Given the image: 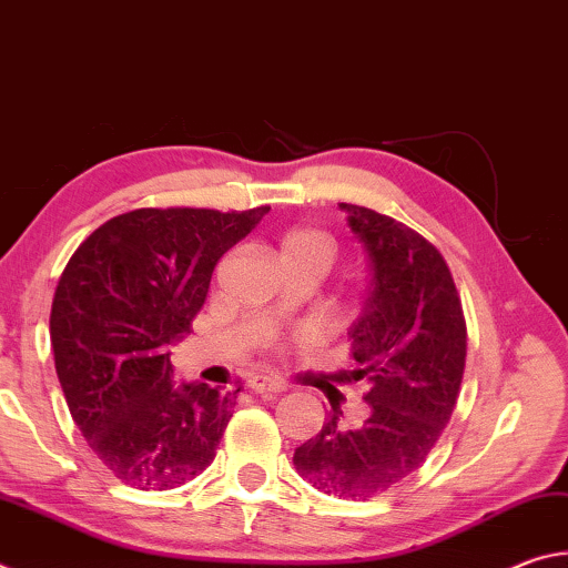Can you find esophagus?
<instances>
[{
    "instance_id": "34e87169",
    "label": "esophagus",
    "mask_w": 568,
    "mask_h": 568,
    "mask_svg": "<svg viewBox=\"0 0 568 568\" xmlns=\"http://www.w3.org/2000/svg\"><path fill=\"white\" fill-rule=\"evenodd\" d=\"M247 388L253 393H283L287 386L281 381H273L267 376H253L247 381Z\"/></svg>"
}]
</instances>
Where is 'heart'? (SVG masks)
Returning <instances> with one entry per match:
<instances>
[{"instance_id": "1", "label": "heart", "mask_w": 568, "mask_h": 568, "mask_svg": "<svg viewBox=\"0 0 568 568\" xmlns=\"http://www.w3.org/2000/svg\"><path fill=\"white\" fill-rule=\"evenodd\" d=\"M277 255L283 265L291 263H318L328 271L335 257V243L328 233L315 227H293L277 240Z\"/></svg>"}]
</instances>
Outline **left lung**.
<instances>
[{
    "label": "left lung",
    "mask_w": 568,
    "mask_h": 568,
    "mask_svg": "<svg viewBox=\"0 0 568 568\" xmlns=\"http://www.w3.org/2000/svg\"><path fill=\"white\" fill-rule=\"evenodd\" d=\"M368 261V291L351 325L353 368L368 418L343 428L333 408L295 448L297 474L325 494L368 501L420 468L454 413L466 365V321L444 255L376 210L338 203Z\"/></svg>",
    "instance_id": "1"
}]
</instances>
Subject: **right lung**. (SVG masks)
<instances>
[{"instance_id":"1","label":"right lung","mask_w":568,"mask_h":568,"mask_svg":"<svg viewBox=\"0 0 568 568\" xmlns=\"http://www.w3.org/2000/svg\"><path fill=\"white\" fill-rule=\"evenodd\" d=\"M271 207H142L74 250L54 291V368L77 428L122 484L175 488L213 464L233 393L172 381L220 257Z\"/></svg>"}]
</instances>
